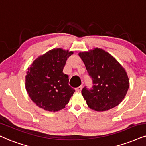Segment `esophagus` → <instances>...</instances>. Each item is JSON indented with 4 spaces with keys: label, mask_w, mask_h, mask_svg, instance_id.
<instances>
[{
    "label": "esophagus",
    "mask_w": 146,
    "mask_h": 146,
    "mask_svg": "<svg viewBox=\"0 0 146 146\" xmlns=\"http://www.w3.org/2000/svg\"><path fill=\"white\" fill-rule=\"evenodd\" d=\"M82 85H80V86H79L78 87L76 88V91H77V92H80V91L82 90Z\"/></svg>",
    "instance_id": "esophagus-1"
}]
</instances>
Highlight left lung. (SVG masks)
Returning a JSON list of instances; mask_svg holds the SVG:
<instances>
[{
    "mask_svg": "<svg viewBox=\"0 0 146 146\" xmlns=\"http://www.w3.org/2000/svg\"><path fill=\"white\" fill-rule=\"evenodd\" d=\"M89 76L93 89L84 87L82 95L91 109L103 111L116 107L124 100L129 87L127 72L112 55L95 48L79 53Z\"/></svg>",
    "mask_w": 146,
    "mask_h": 146,
    "instance_id": "obj_1",
    "label": "left lung"
}]
</instances>
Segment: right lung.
<instances>
[{
	"label": "right lung",
	"instance_id": "add662e5",
	"mask_svg": "<svg viewBox=\"0 0 146 146\" xmlns=\"http://www.w3.org/2000/svg\"><path fill=\"white\" fill-rule=\"evenodd\" d=\"M73 51L53 48L38 57L28 68L25 87L37 106L46 111L64 109L75 90L68 84V75L63 72L68 57Z\"/></svg>",
	"mask_w": 146,
	"mask_h": 146
}]
</instances>
